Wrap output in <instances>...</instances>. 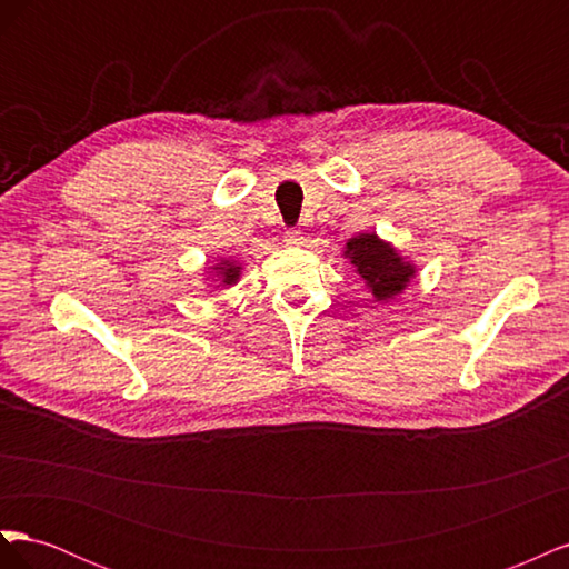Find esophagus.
<instances>
[{"label":"esophagus","mask_w":569,"mask_h":569,"mask_svg":"<svg viewBox=\"0 0 569 569\" xmlns=\"http://www.w3.org/2000/svg\"><path fill=\"white\" fill-rule=\"evenodd\" d=\"M284 237H287V242H289V244H301V242H303V232H301V230H297V228L287 230V232H284Z\"/></svg>","instance_id":"esophagus-1"}]
</instances>
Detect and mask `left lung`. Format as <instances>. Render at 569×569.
Returning <instances> with one entry per match:
<instances>
[{
	"mask_svg": "<svg viewBox=\"0 0 569 569\" xmlns=\"http://www.w3.org/2000/svg\"><path fill=\"white\" fill-rule=\"evenodd\" d=\"M343 258L366 282L375 301H391L416 278L418 268L403 258L377 232H358L343 247Z\"/></svg>",
	"mask_w": 569,
	"mask_h": 569,
	"instance_id": "left-lung-1",
	"label": "left lung"
}]
</instances>
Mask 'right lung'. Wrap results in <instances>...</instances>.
Masks as SVG:
<instances>
[{"mask_svg": "<svg viewBox=\"0 0 569 569\" xmlns=\"http://www.w3.org/2000/svg\"><path fill=\"white\" fill-rule=\"evenodd\" d=\"M239 274H242V263L234 261V258H220L211 268V278H206V282H213L218 287H232L239 282Z\"/></svg>", "mask_w": 569, "mask_h": 569, "instance_id": "right-lung-1", "label": "right lung"}]
</instances>
